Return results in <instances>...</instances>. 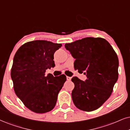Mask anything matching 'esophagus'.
<instances>
[{
	"instance_id": "1",
	"label": "esophagus",
	"mask_w": 130,
	"mask_h": 130,
	"mask_svg": "<svg viewBox=\"0 0 130 130\" xmlns=\"http://www.w3.org/2000/svg\"><path fill=\"white\" fill-rule=\"evenodd\" d=\"M66 78L68 81H70V79H71V77H69V76H66Z\"/></svg>"
}]
</instances>
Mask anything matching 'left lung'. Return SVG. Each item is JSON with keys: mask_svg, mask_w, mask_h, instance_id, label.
Segmentation results:
<instances>
[{"mask_svg": "<svg viewBox=\"0 0 130 130\" xmlns=\"http://www.w3.org/2000/svg\"><path fill=\"white\" fill-rule=\"evenodd\" d=\"M75 59L74 68L84 72V81L73 77V104L79 109L92 111L99 108L111 95L118 79L119 60L110 44L102 38L86 37L65 44Z\"/></svg>", "mask_w": 130, "mask_h": 130, "instance_id": "8db88e82", "label": "left lung"}]
</instances>
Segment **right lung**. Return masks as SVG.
Instances as JSON below:
<instances>
[{
    "mask_svg": "<svg viewBox=\"0 0 130 130\" xmlns=\"http://www.w3.org/2000/svg\"><path fill=\"white\" fill-rule=\"evenodd\" d=\"M61 44L34 40L22 45L14 55L11 72L17 97L30 110L37 113L50 111L55 106L58 94L66 81L61 75H45L55 67L54 55Z\"/></svg>",
    "mask_w": 130,
    "mask_h": 130,
    "instance_id": "1",
    "label": "right lung"
}]
</instances>
